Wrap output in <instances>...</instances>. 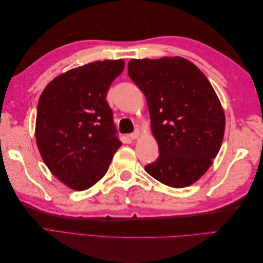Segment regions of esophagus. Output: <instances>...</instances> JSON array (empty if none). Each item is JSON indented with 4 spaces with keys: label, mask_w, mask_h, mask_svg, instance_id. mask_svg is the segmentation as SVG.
<instances>
[{
    "label": "esophagus",
    "mask_w": 263,
    "mask_h": 263,
    "mask_svg": "<svg viewBox=\"0 0 263 263\" xmlns=\"http://www.w3.org/2000/svg\"><path fill=\"white\" fill-rule=\"evenodd\" d=\"M139 136H140V132H139L138 129H137V130H135L134 133H132V134L129 135L130 139H137Z\"/></svg>",
    "instance_id": "esophagus-1"
}]
</instances>
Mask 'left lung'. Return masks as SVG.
I'll return each mask as SVG.
<instances>
[{"mask_svg":"<svg viewBox=\"0 0 263 263\" xmlns=\"http://www.w3.org/2000/svg\"><path fill=\"white\" fill-rule=\"evenodd\" d=\"M128 76L145 94L160 153L145 170L171 187L193 184L212 165L224 137L225 114L212 84L181 57L132 59Z\"/></svg>","mask_w":263,"mask_h":263,"instance_id":"1","label":"left lung"}]
</instances>
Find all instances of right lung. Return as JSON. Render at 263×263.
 <instances>
[{
    "label": "right lung",
    "instance_id": "right-lung-1",
    "mask_svg": "<svg viewBox=\"0 0 263 263\" xmlns=\"http://www.w3.org/2000/svg\"><path fill=\"white\" fill-rule=\"evenodd\" d=\"M124 67L119 59L71 69L54 78L39 98V153L53 176L70 189L93 186L122 146L106 94Z\"/></svg>",
    "mask_w": 263,
    "mask_h": 263
}]
</instances>
